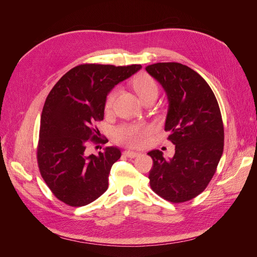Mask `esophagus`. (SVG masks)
I'll list each match as a JSON object with an SVG mask.
<instances>
[{
  "label": "esophagus",
  "mask_w": 257,
  "mask_h": 257,
  "mask_svg": "<svg viewBox=\"0 0 257 257\" xmlns=\"http://www.w3.org/2000/svg\"><path fill=\"white\" fill-rule=\"evenodd\" d=\"M124 154L126 155V157H128V158H137V157H139V155H141V153L139 152H133V151H124Z\"/></svg>",
  "instance_id": "obj_1"
}]
</instances>
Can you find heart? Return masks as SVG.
I'll return each mask as SVG.
<instances>
[{
	"label": "heart",
	"instance_id": "heart-1",
	"mask_svg": "<svg viewBox=\"0 0 257 257\" xmlns=\"http://www.w3.org/2000/svg\"><path fill=\"white\" fill-rule=\"evenodd\" d=\"M134 88L142 100H145L150 96H158L159 93V87L157 82L150 76L146 74L137 77L134 81ZM116 92L118 91L113 90L107 96V109H109L112 106ZM150 132L151 128L148 125H145V124H126V125H122L115 130V139L125 146L132 148H139L145 144L146 137L150 134Z\"/></svg>",
	"mask_w": 257,
	"mask_h": 257
}]
</instances>
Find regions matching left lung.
I'll return each instance as SVG.
<instances>
[{"label":"left lung","mask_w":257,"mask_h":257,"mask_svg":"<svg viewBox=\"0 0 257 257\" xmlns=\"http://www.w3.org/2000/svg\"><path fill=\"white\" fill-rule=\"evenodd\" d=\"M146 71L166 93L165 131L175 145L168 160L160 150L148 153L153 160L150 185L164 199L183 203L206 189L222 157L220 107L206 80L189 66L169 62L149 65Z\"/></svg>","instance_id":"1"}]
</instances>
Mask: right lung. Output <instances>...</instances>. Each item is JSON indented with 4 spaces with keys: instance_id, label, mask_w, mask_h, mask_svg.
Here are the masks:
<instances>
[{
    "instance_id": "add662e5",
    "label": "right lung",
    "mask_w": 257,
    "mask_h": 257,
    "mask_svg": "<svg viewBox=\"0 0 257 257\" xmlns=\"http://www.w3.org/2000/svg\"><path fill=\"white\" fill-rule=\"evenodd\" d=\"M142 65L83 64L72 68L52 88L43 108L37 161L46 184L63 203L81 207L108 189L116 147L97 155L85 154L89 139L96 141L95 122L104 119L107 95ZM99 142V141H98Z\"/></svg>"
}]
</instances>
